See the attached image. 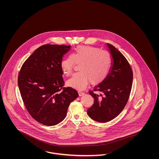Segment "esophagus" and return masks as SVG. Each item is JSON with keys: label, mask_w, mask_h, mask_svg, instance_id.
<instances>
[{"label": "esophagus", "mask_w": 159, "mask_h": 159, "mask_svg": "<svg viewBox=\"0 0 159 159\" xmlns=\"http://www.w3.org/2000/svg\"><path fill=\"white\" fill-rule=\"evenodd\" d=\"M78 93H79V96H84V93H83V92H80V91H79V92H78Z\"/></svg>", "instance_id": "obj_1"}]
</instances>
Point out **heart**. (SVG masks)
<instances>
[{
    "mask_svg": "<svg viewBox=\"0 0 159 159\" xmlns=\"http://www.w3.org/2000/svg\"><path fill=\"white\" fill-rule=\"evenodd\" d=\"M111 54L107 51L93 46H79L61 63L63 72L69 76L74 64L79 63V72L74 73L66 82L67 86L83 90L90 82L97 85L103 82L111 68Z\"/></svg>",
    "mask_w": 159,
    "mask_h": 159,
    "instance_id": "heart-1",
    "label": "heart"
}]
</instances>
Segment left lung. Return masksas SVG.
<instances>
[{"label":"left lung","mask_w":159,"mask_h":159,"mask_svg":"<svg viewBox=\"0 0 159 159\" xmlns=\"http://www.w3.org/2000/svg\"><path fill=\"white\" fill-rule=\"evenodd\" d=\"M107 45L112 58L111 70L103 82L89 92L94 101L87 110V114L99 122L113 120L123 110L130 96L133 80L132 70L127 59L113 45Z\"/></svg>","instance_id":"obj_1"}]
</instances>
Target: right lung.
I'll list each match as a JSON object with an SVG mask.
<instances>
[{"label":"right lung","instance_id":"add662e5","mask_svg":"<svg viewBox=\"0 0 159 159\" xmlns=\"http://www.w3.org/2000/svg\"><path fill=\"white\" fill-rule=\"evenodd\" d=\"M70 45L46 44L37 48L24 62L18 76L21 96L35 120L53 126L62 121L69 104L79 94L64 87L61 66Z\"/></svg>","mask_w":159,"mask_h":159}]
</instances>
